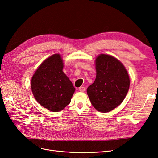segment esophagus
<instances>
[{"instance_id":"1","label":"esophagus","mask_w":158,"mask_h":158,"mask_svg":"<svg viewBox=\"0 0 158 158\" xmlns=\"http://www.w3.org/2000/svg\"><path fill=\"white\" fill-rule=\"evenodd\" d=\"M79 91L80 92H85V88L84 87V86H81V87H80L79 88Z\"/></svg>"}]
</instances>
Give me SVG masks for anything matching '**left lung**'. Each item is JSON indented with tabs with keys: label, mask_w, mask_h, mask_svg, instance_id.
<instances>
[{
	"label": "left lung",
	"mask_w": 158,
	"mask_h": 158,
	"mask_svg": "<svg viewBox=\"0 0 158 158\" xmlns=\"http://www.w3.org/2000/svg\"><path fill=\"white\" fill-rule=\"evenodd\" d=\"M96 78L87 89L91 103L102 113L112 111L125 98L130 78L124 65L114 57L101 54L95 59Z\"/></svg>",
	"instance_id": "obj_1"
}]
</instances>
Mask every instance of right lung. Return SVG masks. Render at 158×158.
Here are the masks:
<instances>
[{
  "label": "right lung",
  "instance_id": "right-lung-1",
  "mask_svg": "<svg viewBox=\"0 0 158 158\" xmlns=\"http://www.w3.org/2000/svg\"><path fill=\"white\" fill-rule=\"evenodd\" d=\"M63 69L61 56L52 55L40 64L31 81V90L37 102L52 112L60 111L67 106L75 91Z\"/></svg>",
  "mask_w": 158,
  "mask_h": 158
}]
</instances>
